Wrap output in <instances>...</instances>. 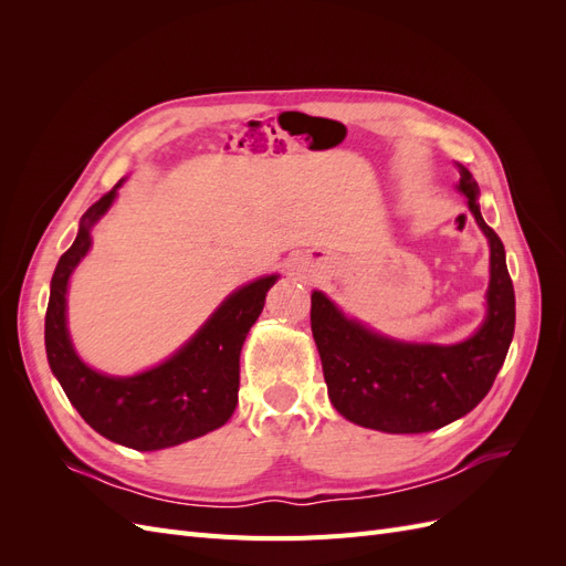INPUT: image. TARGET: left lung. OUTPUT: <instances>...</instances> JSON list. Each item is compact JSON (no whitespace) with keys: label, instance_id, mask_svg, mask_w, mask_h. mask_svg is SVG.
Wrapping results in <instances>:
<instances>
[{"label":"left lung","instance_id":"obj_1","mask_svg":"<svg viewBox=\"0 0 566 566\" xmlns=\"http://www.w3.org/2000/svg\"><path fill=\"white\" fill-rule=\"evenodd\" d=\"M458 191L491 248L486 318L472 337L458 345L389 339L347 318L318 290L312 295V333L328 397L337 413L368 430L420 434L468 416L489 394L515 335V287L503 241L479 212L470 169L458 163Z\"/></svg>","mask_w":566,"mask_h":566}]
</instances>
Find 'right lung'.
<instances>
[{"instance_id": "add662e5", "label": "right lung", "mask_w": 566, "mask_h": 566, "mask_svg": "<svg viewBox=\"0 0 566 566\" xmlns=\"http://www.w3.org/2000/svg\"><path fill=\"white\" fill-rule=\"evenodd\" d=\"M117 186L82 214L75 243L61 254L51 279L44 345L51 373L92 430L134 451H160L208 434L233 416L243 342L279 276L235 290L165 364L132 378L96 373L73 349L65 293L71 273L92 245V227L113 205Z\"/></svg>"}]
</instances>
